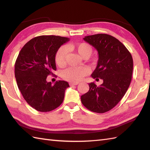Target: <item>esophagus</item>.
Segmentation results:
<instances>
[{
	"label": "esophagus",
	"mask_w": 150,
	"mask_h": 150,
	"mask_svg": "<svg viewBox=\"0 0 150 150\" xmlns=\"http://www.w3.org/2000/svg\"><path fill=\"white\" fill-rule=\"evenodd\" d=\"M78 84H79L78 82H70L69 85H70V86H76V85H77Z\"/></svg>",
	"instance_id": "34e87169"
}]
</instances>
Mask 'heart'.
Here are the masks:
<instances>
[{
	"label": "heart",
	"instance_id": "1",
	"mask_svg": "<svg viewBox=\"0 0 150 150\" xmlns=\"http://www.w3.org/2000/svg\"><path fill=\"white\" fill-rule=\"evenodd\" d=\"M69 50H74L79 53L82 58L88 59L90 57L93 49L92 47L88 43L82 42L76 44H70L68 46ZM68 50L64 46H61L57 51L55 60L56 64L59 67H62L65 65ZM89 71L85 67H69L64 70L62 72V77L65 80L77 82L81 81L82 78L88 75Z\"/></svg>",
	"mask_w": 150,
	"mask_h": 150
}]
</instances>
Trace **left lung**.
Wrapping results in <instances>:
<instances>
[{
	"instance_id": "8db88e82",
	"label": "left lung",
	"mask_w": 150,
	"mask_h": 150,
	"mask_svg": "<svg viewBox=\"0 0 150 150\" xmlns=\"http://www.w3.org/2000/svg\"><path fill=\"white\" fill-rule=\"evenodd\" d=\"M97 50V66L91 74L103 79L97 86L89 84L90 90L81 96L82 104L91 111L103 113L112 109L125 95L132 81L133 59L124 44L108 34H96L83 39Z\"/></svg>"
}]
</instances>
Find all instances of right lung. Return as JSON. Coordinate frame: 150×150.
<instances>
[{
  "mask_svg": "<svg viewBox=\"0 0 150 150\" xmlns=\"http://www.w3.org/2000/svg\"><path fill=\"white\" fill-rule=\"evenodd\" d=\"M68 41L67 37L41 35L28 41L19 52L15 64L16 81L25 100L37 111H52L62 103L68 82L52 85L46 79L56 71L57 51Z\"/></svg>",
  "mask_w": 150,
  "mask_h": 150,
  "instance_id": "add662e5",
  "label": "right lung"
}]
</instances>
